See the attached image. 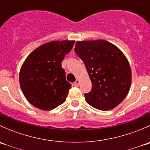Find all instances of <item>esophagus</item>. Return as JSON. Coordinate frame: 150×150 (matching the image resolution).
Here are the masks:
<instances>
[{
	"instance_id": "esophagus-1",
	"label": "esophagus",
	"mask_w": 150,
	"mask_h": 150,
	"mask_svg": "<svg viewBox=\"0 0 150 150\" xmlns=\"http://www.w3.org/2000/svg\"><path fill=\"white\" fill-rule=\"evenodd\" d=\"M79 85H80V81H79V80L77 79L76 81L74 83V86H79Z\"/></svg>"
}]
</instances>
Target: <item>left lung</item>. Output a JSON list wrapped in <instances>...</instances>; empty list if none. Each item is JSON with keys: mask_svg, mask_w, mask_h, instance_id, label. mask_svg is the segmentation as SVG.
<instances>
[{"mask_svg": "<svg viewBox=\"0 0 150 150\" xmlns=\"http://www.w3.org/2000/svg\"><path fill=\"white\" fill-rule=\"evenodd\" d=\"M75 51L92 83L91 91L85 93L86 102L103 111L121 103L131 83V67L122 51L103 40L77 42Z\"/></svg>", "mask_w": 150, "mask_h": 150, "instance_id": "8db88e82", "label": "left lung"}]
</instances>
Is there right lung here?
<instances>
[{"instance_id":"obj_1","label":"right lung","mask_w":150,"mask_h":150,"mask_svg":"<svg viewBox=\"0 0 150 150\" xmlns=\"http://www.w3.org/2000/svg\"><path fill=\"white\" fill-rule=\"evenodd\" d=\"M75 41H51L33 51L22 64L19 83L30 104L43 110H51L66 100L71 85L66 81L62 62Z\"/></svg>"}]
</instances>
